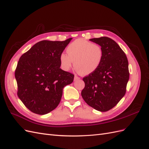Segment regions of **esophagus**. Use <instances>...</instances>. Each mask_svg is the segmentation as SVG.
<instances>
[{
	"label": "esophagus",
	"instance_id": "34e87169",
	"mask_svg": "<svg viewBox=\"0 0 149 149\" xmlns=\"http://www.w3.org/2000/svg\"><path fill=\"white\" fill-rule=\"evenodd\" d=\"M80 78L78 77V76H74V81H78V80H79Z\"/></svg>",
	"mask_w": 149,
	"mask_h": 149
}]
</instances>
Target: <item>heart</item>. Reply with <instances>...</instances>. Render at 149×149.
<instances>
[{
  "label": "heart",
  "mask_w": 149,
  "mask_h": 149,
  "mask_svg": "<svg viewBox=\"0 0 149 149\" xmlns=\"http://www.w3.org/2000/svg\"><path fill=\"white\" fill-rule=\"evenodd\" d=\"M67 55L62 53L60 61L63 68L69 70L73 65L80 74L88 75L95 72L100 66L103 51L98 44L78 38L71 43L66 48Z\"/></svg>",
  "instance_id": "obj_1"
}]
</instances>
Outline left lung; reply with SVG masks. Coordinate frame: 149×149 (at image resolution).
Returning a JSON list of instances; mask_svg holds the SVG:
<instances>
[{"mask_svg":"<svg viewBox=\"0 0 149 149\" xmlns=\"http://www.w3.org/2000/svg\"><path fill=\"white\" fill-rule=\"evenodd\" d=\"M89 40L101 47L103 58L95 72L83 78L85 86L81 96L89 106L106 112L113 108L125 95L129 79L128 60L112 39L102 37Z\"/></svg>","mask_w":149,"mask_h":149,"instance_id":"obj_1","label":"left lung"}]
</instances>
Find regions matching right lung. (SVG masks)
<instances>
[{"instance_id":"add662e5","label":"right lung","mask_w":149,"mask_h":149,"mask_svg":"<svg viewBox=\"0 0 149 149\" xmlns=\"http://www.w3.org/2000/svg\"><path fill=\"white\" fill-rule=\"evenodd\" d=\"M72 38L65 41L42 40L21 56L15 72L17 95L33 113L44 115L61 101L63 89L74 74L60 68V56Z\"/></svg>"}]
</instances>
